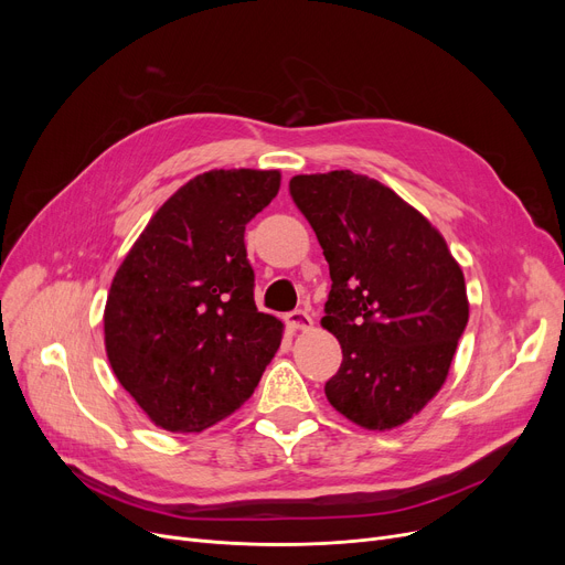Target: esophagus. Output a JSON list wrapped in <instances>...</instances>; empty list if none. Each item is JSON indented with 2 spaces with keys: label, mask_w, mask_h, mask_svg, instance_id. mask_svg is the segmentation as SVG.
<instances>
[{
  "label": "esophagus",
  "mask_w": 565,
  "mask_h": 565,
  "mask_svg": "<svg viewBox=\"0 0 565 565\" xmlns=\"http://www.w3.org/2000/svg\"><path fill=\"white\" fill-rule=\"evenodd\" d=\"M286 322H288V328L295 332H307L313 328V318L307 311H290L286 316Z\"/></svg>",
  "instance_id": "34e87169"
}]
</instances>
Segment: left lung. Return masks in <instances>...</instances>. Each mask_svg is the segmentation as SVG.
Segmentation results:
<instances>
[{
  "label": "left lung",
  "mask_w": 565,
  "mask_h": 565,
  "mask_svg": "<svg viewBox=\"0 0 565 565\" xmlns=\"http://www.w3.org/2000/svg\"><path fill=\"white\" fill-rule=\"evenodd\" d=\"M290 196L330 263L320 324L343 362L324 396L366 430L398 428L447 382L469 318L460 265L417 207L375 178L302 173Z\"/></svg>",
  "instance_id": "8db88e82"
}]
</instances>
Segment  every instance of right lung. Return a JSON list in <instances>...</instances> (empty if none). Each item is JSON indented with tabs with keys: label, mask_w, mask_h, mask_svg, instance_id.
<instances>
[{
	"label": "right lung",
	"mask_w": 565,
	"mask_h": 565,
	"mask_svg": "<svg viewBox=\"0 0 565 565\" xmlns=\"http://www.w3.org/2000/svg\"><path fill=\"white\" fill-rule=\"evenodd\" d=\"M281 185L277 169H211L178 188L111 279L105 350L158 428L201 433L256 390L284 322L254 302L245 226Z\"/></svg>",
	"instance_id": "right-lung-1"
}]
</instances>
